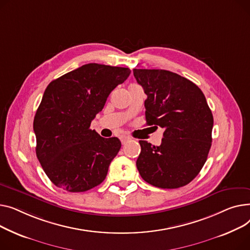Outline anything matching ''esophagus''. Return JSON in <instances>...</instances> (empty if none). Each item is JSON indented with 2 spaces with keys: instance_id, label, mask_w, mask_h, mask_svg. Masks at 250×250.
Here are the masks:
<instances>
[{
  "instance_id": "obj_1",
  "label": "esophagus",
  "mask_w": 250,
  "mask_h": 250,
  "mask_svg": "<svg viewBox=\"0 0 250 250\" xmlns=\"http://www.w3.org/2000/svg\"><path fill=\"white\" fill-rule=\"evenodd\" d=\"M120 139H121L122 144H125V143L130 139V137H128V136H125V135H124V136H121V138H120Z\"/></svg>"
}]
</instances>
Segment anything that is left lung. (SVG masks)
<instances>
[{"label": "left lung", "instance_id": "left-lung-1", "mask_svg": "<svg viewBox=\"0 0 250 250\" xmlns=\"http://www.w3.org/2000/svg\"><path fill=\"white\" fill-rule=\"evenodd\" d=\"M147 99L148 125L164 128L159 146L140 140L136 167L154 187L177 188L192 182L204 167L212 144L213 115L200 87L165 69H133Z\"/></svg>", "mask_w": 250, "mask_h": 250}]
</instances>
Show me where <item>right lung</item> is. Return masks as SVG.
Instances as JSON below:
<instances>
[{"label":"right lung","instance_id":"1","mask_svg":"<svg viewBox=\"0 0 250 250\" xmlns=\"http://www.w3.org/2000/svg\"><path fill=\"white\" fill-rule=\"evenodd\" d=\"M130 72L128 67L87 63L47 85L33 129L37 158L56 187L80 193L106 179L121 142L100 136L90 126L110 93Z\"/></svg>","mask_w":250,"mask_h":250}]
</instances>
